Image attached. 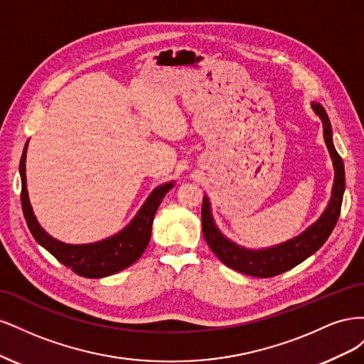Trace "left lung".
Listing matches in <instances>:
<instances>
[{"mask_svg":"<svg viewBox=\"0 0 364 364\" xmlns=\"http://www.w3.org/2000/svg\"><path fill=\"white\" fill-rule=\"evenodd\" d=\"M314 112L321 117L323 123V135L329 153H331L333 164L336 168V178L333 186V196L329 200L328 208L322 217L317 220L314 225L308 228L305 232L296 237L287 243L278 245L270 249L264 250H249L240 247L232 241L220 234V230L214 225V220L209 209L208 197H203L202 205V230L208 246L215 253L217 258L222 261L225 266L234 269L240 273L249 274L255 278H272L293 269L297 264H301L314 252H317L323 246L328 237L331 235L333 229L337 223L341 200H343L345 193V165L343 159L340 158L334 144H333V129L329 123L328 114L322 105L313 103Z\"/></svg>","mask_w":364,"mask_h":364,"instance_id":"obj_1","label":"left lung"}]
</instances>
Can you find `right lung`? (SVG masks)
Segmentation results:
<instances>
[{
    "instance_id": "obj_1",
    "label": "right lung",
    "mask_w": 364,
    "mask_h": 364,
    "mask_svg": "<svg viewBox=\"0 0 364 364\" xmlns=\"http://www.w3.org/2000/svg\"><path fill=\"white\" fill-rule=\"evenodd\" d=\"M26 151L27 144L19 164L21 185H23V188H21L23 213L33 238L46 247L59 262L80 277L105 278L132 266L144 253L151 235L153 218H155L164 196L173 188L171 182L158 186L149 196V199L142 205L136 217L132 220V223L119 234L91 245H65L50 237L39 226L35 214H33L26 183Z\"/></svg>"
}]
</instances>
